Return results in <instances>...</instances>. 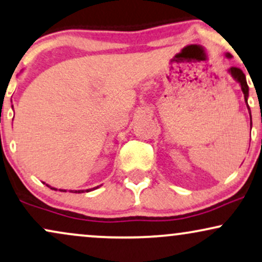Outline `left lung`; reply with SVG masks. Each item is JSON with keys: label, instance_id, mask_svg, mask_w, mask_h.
<instances>
[{"label": "left lung", "instance_id": "1", "mask_svg": "<svg viewBox=\"0 0 262 262\" xmlns=\"http://www.w3.org/2000/svg\"><path fill=\"white\" fill-rule=\"evenodd\" d=\"M225 57L228 58V59H231V58H232V55H231L230 53H226V54H225ZM227 71H228V74H231V76H232V77L236 79L238 83H239L242 92H243V94H244V100H246L247 107H248V110H249V114H250V107H249V105H248V97H249V87H248V84H247L246 75H244L243 71H242L241 69H238V68H230ZM250 129H251V114H250Z\"/></svg>", "mask_w": 262, "mask_h": 262}]
</instances>
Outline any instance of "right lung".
<instances>
[{
	"label": "right lung",
	"instance_id": "add662e5",
	"mask_svg": "<svg viewBox=\"0 0 262 262\" xmlns=\"http://www.w3.org/2000/svg\"><path fill=\"white\" fill-rule=\"evenodd\" d=\"M47 185L48 187H51L52 190H55V191H58V188H55V187H52V186H49L48 184H46ZM99 186H97V187H93V188H88V190H71L70 192H72V193H83V192H89V191H93V190H95V188H98ZM59 191H61V192H66V190H59Z\"/></svg>",
	"mask_w": 262,
	"mask_h": 262
}]
</instances>
